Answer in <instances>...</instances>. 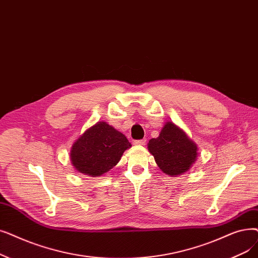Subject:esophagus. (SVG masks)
<instances>
[{
    "label": "esophagus",
    "mask_w": 258,
    "mask_h": 258,
    "mask_svg": "<svg viewBox=\"0 0 258 258\" xmlns=\"http://www.w3.org/2000/svg\"><path fill=\"white\" fill-rule=\"evenodd\" d=\"M145 142H147V139H140V140H135L134 141V144H137V145H144Z\"/></svg>",
    "instance_id": "obj_1"
}]
</instances>
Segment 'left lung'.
<instances>
[{
  "label": "left lung",
  "mask_w": 258,
  "mask_h": 258,
  "mask_svg": "<svg viewBox=\"0 0 258 258\" xmlns=\"http://www.w3.org/2000/svg\"><path fill=\"white\" fill-rule=\"evenodd\" d=\"M148 149L160 170L178 176L191 169L197 159L198 148L173 122H166L159 136L149 141Z\"/></svg>",
  "instance_id": "8db88e82"
}]
</instances>
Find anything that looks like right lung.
<instances>
[{"mask_svg": "<svg viewBox=\"0 0 258 258\" xmlns=\"http://www.w3.org/2000/svg\"><path fill=\"white\" fill-rule=\"evenodd\" d=\"M131 147L132 144L122 133L100 121L74 142L71 160L76 171L98 177L113 169L124 151Z\"/></svg>", "mask_w": 258, "mask_h": 258, "instance_id": "obj_1", "label": "right lung"}]
</instances>
